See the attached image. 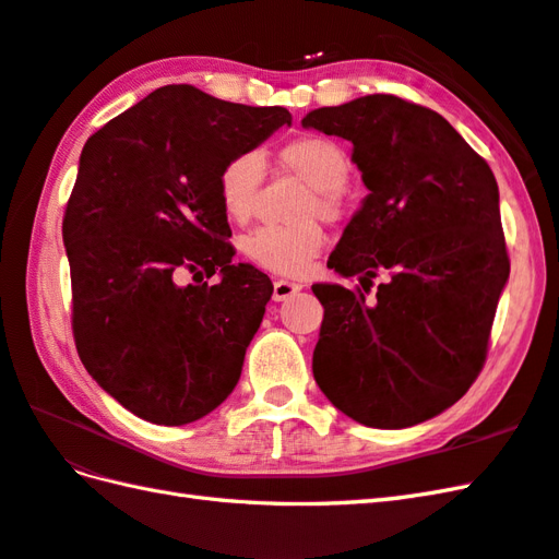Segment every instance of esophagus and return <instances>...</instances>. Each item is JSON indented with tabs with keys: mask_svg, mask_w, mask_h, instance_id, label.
Listing matches in <instances>:
<instances>
[{
	"mask_svg": "<svg viewBox=\"0 0 559 559\" xmlns=\"http://www.w3.org/2000/svg\"><path fill=\"white\" fill-rule=\"evenodd\" d=\"M304 287L298 282H289V280H275V284H272V301H287V298H292L294 294L301 292Z\"/></svg>",
	"mask_w": 559,
	"mask_h": 559,
	"instance_id": "esophagus-1",
	"label": "esophagus"
}]
</instances>
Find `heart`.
Wrapping results in <instances>:
<instances>
[{
  "label": "heart",
  "mask_w": 559,
  "mask_h": 559,
  "mask_svg": "<svg viewBox=\"0 0 559 559\" xmlns=\"http://www.w3.org/2000/svg\"><path fill=\"white\" fill-rule=\"evenodd\" d=\"M284 168L296 173L312 187L310 211H320L324 217H334L342 211V189L348 180L350 160L336 142L306 134L280 148ZM265 177V160L258 152H243L229 158L217 175V194L223 211L235 223H247L255 211L258 192ZM324 235L318 223H304L296 227L263 225L253 229L241 241V251L251 263L280 275H301L322 251Z\"/></svg>",
  "instance_id": "b5f03b06"
}]
</instances>
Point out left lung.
<instances>
[{"instance_id":"8db88e82","label":"left lung","mask_w":559,"mask_h":559,"mask_svg":"<svg viewBox=\"0 0 559 559\" xmlns=\"http://www.w3.org/2000/svg\"><path fill=\"white\" fill-rule=\"evenodd\" d=\"M304 128L348 140L367 194L326 267L358 277L312 284L324 318L312 374L365 427L403 429L465 396L486 360L510 277L488 163L431 108L367 94L310 111Z\"/></svg>"}]
</instances>
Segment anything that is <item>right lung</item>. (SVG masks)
<instances>
[{
	"instance_id": "right-lung-1",
	"label": "right lung",
	"mask_w": 559,
	"mask_h": 559,
	"mask_svg": "<svg viewBox=\"0 0 559 559\" xmlns=\"http://www.w3.org/2000/svg\"><path fill=\"white\" fill-rule=\"evenodd\" d=\"M282 126H292L282 106L168 85L108 120L80 154L63 215L78 356L146 421L189 425L239 382L272 282L233 263L217 175ZM187 269L221 271L222 282L180 285Z\"/></svg>"
}]
</instances>
